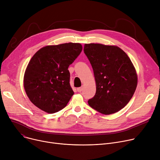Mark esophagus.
Instances as JSON below:
<instances>
[{"mask_svg":"<svg viewBox=\"0 0 160 160\" xmlns=\"http://www.w3.org/2000/svg\"><path fill=\"white\" fill-rule=\"evenodd\" d=\"M82 89H83V87H81L78 88H77V90H78V92H81V91L82 90Z\"/></svg>","mask_w":160,"mask_h":160,"instance_id":"1","label":"esophagus"}]
</instances>
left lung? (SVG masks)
Listing matches in <instances>:
<instances>
[{
    "mask_svg": "<svg viewBox=\"0 0 160 160\" xmlns=\"http://www.w3.org/2000/svg\"><path fill=\"white\" fill-rule=\"evenodd\" d=\"M84 52L92 67L96 85L88 105L104 115L119 111L130 102L138 85L130 58L115 45L87 43Z\"/></svg>",
    "mask_w": 160,
    "mask_h": 160,
    "instance_id": "obj_1",
    "label": "left lung"
}]
</instances>
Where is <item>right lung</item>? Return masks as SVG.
<instances>
[{
	"label": "right lung",
	"instance_id": "right-lung-1",
	"mask_svg": "<svg viewBox=\"0 0 160 160\" xmlns=\"http://www.w3.org/2000/svg\"><path fill=\"white\" fill-rule=\"evenodd\" d=\"M82 49L79 43L48 45L30 59L24 75V88L37 108L55 113L66 107L74 94L68 69Z\"/></svg>",
	"mask_w": 160,
	"mask_h": 160
}]
</instances>
